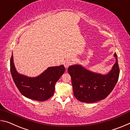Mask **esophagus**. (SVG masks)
Returning a JSON list of instances; mask_svg holds the SVG:
<instances>
[{
  "instance_id": "1",
  "label": "esophagus",
  "mask_w": 130,
  "mask_h": 130,
  "mask_svg": "<svg viewBox=\"0 0 130 130\" xmlns=\"http://www.w3.org/2000/svg\"><path fill=\"white\" fill-rule=\"evenodd\" d=\"M72 61L70 60H67L65 61L64 62H63V65H64L65 68H68V67H69V66L72 64Z\"/></svg>"
}]
</instances>
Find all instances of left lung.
I'll list each match as a JSON object with an SVG mask.
<instances>
[{"label":"left lung","mask_w":130,"mask_h":130,"mask_svg":"<svg viewBox=\"0 0 130 130\" xmlns=\"http://www.w3.org/2000/svg\"><path fill=\"white\" fill-rule=\"evenodd\" d=\"M111 70L102 74L75 64L70 66L68 72L71 76L74 96L83 103H92L104 99L109 95L117 83L119 76L118 56Z\"/></svg>","instance_id":"obj_1"}]
</instances>
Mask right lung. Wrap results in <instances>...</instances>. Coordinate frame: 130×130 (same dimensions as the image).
<instances>
[{"label": "right lung", "instance_id": "obj_1", "mask_svg": "<svg viewBox=\"0 0 130 130\" xmlns=\"http://www.w3.org/2000/svg\"><path fill=\"white\" fill-rule=\"evenodd\" d=\"M10 70L13 80L21 94L30 99L43 102L53 95L56 83L65 72V68L63 65L49 67L39 76L31 77L17 72L12 54Z\"/></svg>", "mask_w": 130, "mask_h": 130}]
</instances>
